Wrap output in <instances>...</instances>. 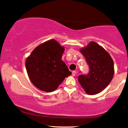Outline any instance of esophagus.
<instances>
[{"label": "esophagus", "instance_id": "34e87169", "mask_svg": "<svg viewBox=\"0 0 128 128\" xmlns=\"http://www.w3.org/2000/svg\"><path fill=\"white\" fill-rule=\"evenodd\" d=\"M76 71H72V76H75V75H76Z\"/></svg>", "mask_w": 128, "mask_h": 128}]
</instances>
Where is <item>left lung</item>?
Instances as JSON below:
<instances>
[{"mask_svg": "<svg viewBox=\"0 0 128 128\" xmlns=\"http://www.w3.org/2000/svg\"><path fill=\"white\" fill-rule=\"evenodd\" d=\"M80 52L89 67L88 74L78 76V81L86 93L95 94L108 85L114 76V62L109 53L94 42H91Z\"/></svg>", "mask_w": 128, "mask_h": 128, "instance_id": "8db88e82", "label": "left lung"}]
</instances>
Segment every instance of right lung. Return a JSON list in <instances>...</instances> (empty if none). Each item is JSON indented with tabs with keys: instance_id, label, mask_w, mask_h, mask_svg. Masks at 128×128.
<instances>
[{
	"instance_id": "right-lung-1",
	"label": "right lung",
	"mask_w": 128,
	"mask_h": 128,
	"mask_svg": "<svg viewBox=\"0 0 128 128\" xmlns=\"http://www.w3.org/2000/svg\"><path fill=\"white\" fill-rule=\"evenodd\" d=\"M64 52V47L52 39L36 47L26 58V66L29 78L39 89L46 92L54 91L71 74L62 60Z\"/></svg>"
}]
</instances>
